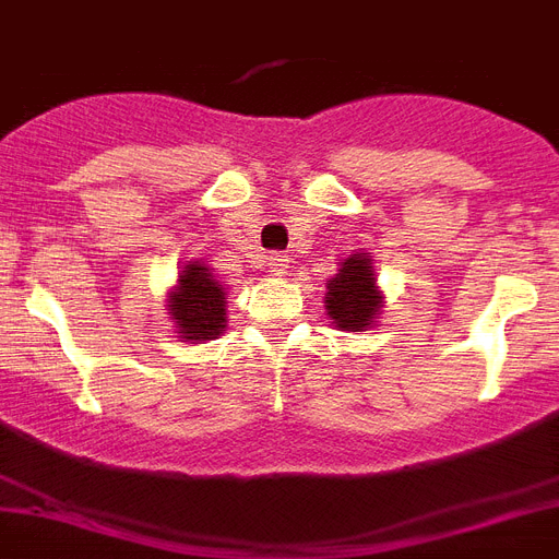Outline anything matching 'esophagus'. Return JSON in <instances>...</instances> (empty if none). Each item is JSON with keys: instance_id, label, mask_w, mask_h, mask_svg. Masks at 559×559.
<instances>
[{"instance_id": "obj_1", "label": "esophagus", "mask_w": 559, "mask_h": 559, "mask_svg": "<svg viewBox=\"0 0 559 559\" xmlns=\"http://www.w3.org/2000/svg\"><path fill=\"white\" fill-rule=\"evenodd\" d=\"M265 265H269L274 274H285V269H288V260H285L283 253H269V257H265Z\"/></svg>"}]
</instances>
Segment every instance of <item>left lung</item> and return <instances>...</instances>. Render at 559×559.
<instances>
[{
	"instance_id": "1",
	"label": "left lung",
	"mask_w": 559,
	"mask_h": 559,
	"mask_svg": "<svg viewBox=\"0 0 559 559\" xmlns=\"http://www.w3.org/2000/svg\"><path fill=\"white\" fill-rule=\"evenodd\" d=\"M325 308L336 329L343 331H362L373 322V313L380 308V294L373 285L371 260L354 253L352 260L343 262L340 274L329 283L325 294Z\"/></svg>"
}]
</instances>
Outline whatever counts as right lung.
<instances>
[{
  "mask_svg": "<svg viewBox=\"0 0 559 559\" xmlns=\"http://www.w3.org/2000/svg\"><path fill=\"white\" fill-rule=\"evenodd\" d=\"M168 311L182 340H214L225 329V294L202 265H186Z\"/></svg>",
  "mask_w": 559,
  "mask_h": 559,
  "instance_id": "obj_1",
  "label": "right lung"
}]
</instances>
